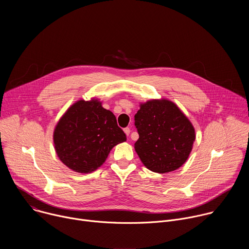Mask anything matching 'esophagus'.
Listing matches in <instances>:
<instances>
[{
	"instance_id": "34e87169",
	"label": "esophagus",
	"mask_w": 249,
	"mask_h": 249,
	"mask_svg": "<svg viewBox=\"0 0 249 249\" xmlns=\"http://www.w3.org/2000/svg\"><path fill=\"white\" fill-rule=\"evenodd\" d=\"M124 132H125V134H126L127 136H129V135H130V132H131V131H130V128H125V129H124Z\"/></svg>"
}]
</instances>
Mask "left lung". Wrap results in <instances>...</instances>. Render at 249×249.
<instances>
[{
    "label": "left lung",
    "mask_w": 249,
    "mask_h": 249,
    "mask_svg": "<svg viewBox=\"0 0 249 249\" xmlns=\"http://www.w3.org/2000/svg\"><path fill=\"white\" fill-rule=\"evenodd\" d=\"M139 139L135 151L150 170L165 173L179 168L188 159L195 130L175 103L152 99L140 104L135 114Z\"/></svg>",
    "instance_id": "8db88e82"
}]
</instances>
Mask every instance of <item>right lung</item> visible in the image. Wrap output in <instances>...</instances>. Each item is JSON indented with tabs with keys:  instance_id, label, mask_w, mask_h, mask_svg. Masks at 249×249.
I'll use <instances>...</instances> for the list:
<instances>
[{
	"instance_id": "1",
	"label": "right lung",
	"mask_w": 249,
	"mask_h": 249,
	"mask_svg": "<svg viewBox=\"0 0 249 249\" xmlns=\"http://www.w3.org/2000/svg\"><path fill=\"white\" fill-rule=\"evenodd\" d=\"M53 140L57 156L65 165L89 173L103 164L112 148L127 139L115 115L92 98L70 106L55 127Z\"/></svg>"
}]
</instances>
